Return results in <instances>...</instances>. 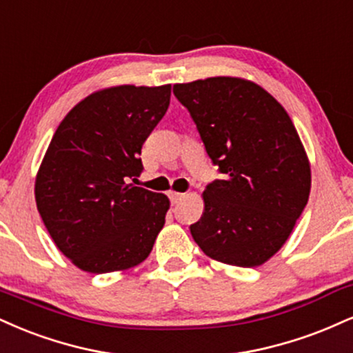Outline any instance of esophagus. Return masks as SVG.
<instances>
[{
    "mask_svg": "<svg viewBox=\"0 0 353 353\" xmlns=\"http://www.w3.org/2000/svg\"><path fill=\"white\" fill-rule=\"evenodd\" d=\"M184 197H185V194H182V192H174V190L169 192V199H171L172 203H177L179 201H182Z\"/></svg>",
    "mask_w": 353,
    "mask_h": 353,
    "instance_id": "esophagus-1",
    "label": "esophagus"
}]
</instances>
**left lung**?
<instances>
[{
	"label": "left lung",
	"mask_w": 353,
	"mask_h": 353,
	"mask_svg": "<svg viewBox=\"0 0 353 353\" xmlns=\"http://www.w3.org/2000/svg\"><path fill=\"white\" fill-rule=\"evenodd\" d=\"M174 95L223 174L203 190L194 241L225 265H263L290 239L311 192V164L290 114L240 77L176 83Z\"/></svg>",
	"instance_id": "obj_1"
}]
</instances>
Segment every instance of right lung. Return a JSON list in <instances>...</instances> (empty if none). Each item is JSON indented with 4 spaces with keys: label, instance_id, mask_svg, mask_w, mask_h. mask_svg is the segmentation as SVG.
Listing matches in <instances>:
<instances>
[{
    "label": "right lung",
    "instance_id": "1",
    "mask_svg": "<svg viewBox=\"0 0 353 353\" xmlns=\"http://www.w3.org/2000/svg\"><path fill=\"white\" fill-rule=\"evenodd\" d=\"M169 101L171 85L103 88L55 130L34 195L55 246L82 271H125L150 256L169 199L130 179L141 172L143 143Z\"/></svg>",
    "mask_w": 353,
    "mask_h": 353
}]
</instances>
